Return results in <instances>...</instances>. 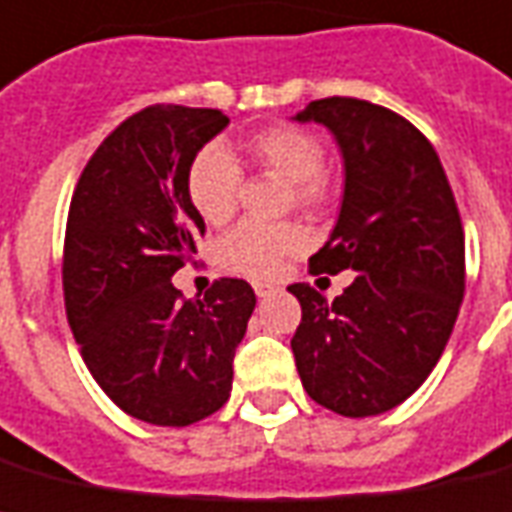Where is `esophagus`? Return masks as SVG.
<instances>
[{
	"mask_svg": "<svg viewBox=\"0 0 512 512\" xmlns=\"http://www.w3.org/2000/svg\"><path fill=\"white\" fill-rule=\"evenodd\" d=\"M253 290H256V296L259 298H267V296H272V293H275V285H269V282H253Z\"/></svg>",
	"mask_w": 512,
	"mask_h": 512,
	"instance_id": "esophagus-1",
	"label": "esophagus"
}]
</instances>
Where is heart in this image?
<instances>
[{
    "mask_svg": "<svg viewBox=\"0 0 512 512\" xmlns=\"http://www.w3.org/2000/svg\"><path fill=\"white\" fill-rule=\"evenodd\" d=\"M245 150L264 169L288 179V203L320 208L327 200L325 145L317 134L296 124H275L251 134ZM243 171L219 142H208L187 163L185 192L195 214L208 224L227 222L237 208ZM309 237L298 224H264L245 219L219 240L216 256L230 272L269 277L290 253L304 251Z\"/></svg>",
    "mask_w": 512,
    "mask_h": 512,
    "instance_id": "1",
    "label": "heart"
}]
</instances>
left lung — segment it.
Listing matches in <instances>:
<instances>
[{"mask_svg":"<svg viewBox=\"0 0 512 512\" xmlns=\"http://www.w3.org/2000/svg\"><path fill=\"white\" fill-rule=\"evenodd\" d=\"M296 121L327 126L346 166L341 214L309 272L357 280L333 301L290 285L301 304L290 349L314 402L370 418L415 394L447 346L465 293L463 222L439 155L399 113L325 97Z\"/></svg>","mask_w":512,"mask_h":512,"instance_id":"left-lung-1","label":"left lung"}]
</instances>
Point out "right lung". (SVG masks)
<instances>
[{
  "instance_id": "right-lung-1",
  "label": "right lung",
  "mask_w": 512,
  "mask_h": 512,
  "mask_svg": "<svg viewBox=\"0 0 512 512\" xmlns=\"http://www.w3.org/2000/svg\"><path fill=\"white\" fill-rule=\"evenodd\" d=\"M227 124L214 108L161 102L134 113L94 150L68 208V325L102 391L145 423L182 428L230 399L256 306L237 277L195 301L171 285L206 232L187 200V163Z\"/></svg>"
}]
</instances>
